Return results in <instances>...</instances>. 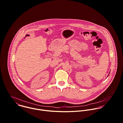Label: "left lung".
Returning a JSON list of instances; mask_svg holds the SVG:
<instances>
[{
	"instance_id": "1",
	"label": "left lung",
	"mask_w": 123,
	"mask_h": 123,
	"mask_svg": "<svg viewBox=\"0 0 123 123\" xmlns=\"http://www.w3.org/2000/svg\"><path fill=\"white\" fill-rule=\"evenodd\" d=\"M110 73H109V74H110ZM109 74H108V76H109ZM108 76H107V77H108Z\"/></svg>"
}]
</instances>
